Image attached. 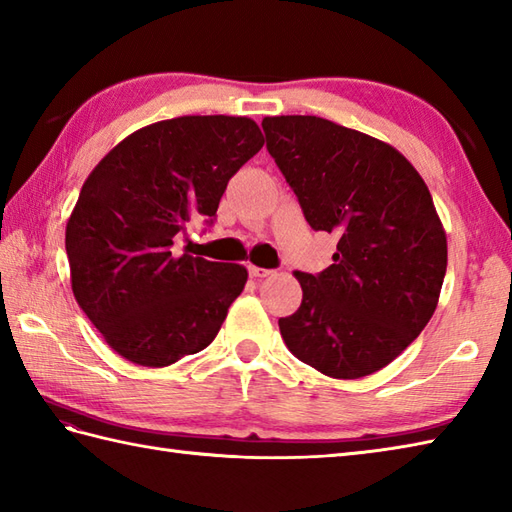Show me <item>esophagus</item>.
<instances>
[{
  "label": "esophagus",
  "mask_w": 512,
  "mask_h": 512,
  "mask_svg": "<svg viewBox=\"0 0 512 512\" xmlns=\"http://www.w3.org/2000/svg\"><path fill=\"white\" fill-rule=\"evenodd\" d=\"M248 273H250V277H255V279H264V277H268V275H273V270L259 268V266L250 264V266H248Z\"/></svg>",
  "instance_id": "1"
}]
</instances>
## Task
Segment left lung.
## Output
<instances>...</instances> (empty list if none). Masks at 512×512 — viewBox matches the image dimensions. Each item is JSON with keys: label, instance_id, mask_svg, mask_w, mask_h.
I'll use <instances>...</instances> for the list:
<instances>
[{"label": "left lung", "instance_id": "8db88e82", "mask_svg": "<svg viewBox=\"0 0 512 512\" xmlns=\"http://www.w3.org/2000/svg\"><path fill=\"white\" fill-rule=\"evenodd\" d=\"M266 147L314 231L339 235L334 264L295 273L303 299L279 319L299 361L330 378L389 365L436 312L447 233L398 149L319 116H266Z\"/></svg>", "mask_w": 512, "mask_h": 512}]
</instances>
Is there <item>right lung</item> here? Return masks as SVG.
I'll use <instances>...</instances> for the list:
<instances>
[{
  "label": "right lung",
  "mask_w": 512,
  "mask_h": 512,
  "mask_svg": "<svg viewBox=\"0 0 512 512\" xmlns=\"http://www.w3.org/2000/svg\"><path fill=\"white\" fill-rule=\"evenodd\" d=\"M264 147L246 116H178L123 138L92 169L65 226L74 299L127 361L167 367L220 332L248 270L171 255L191 217H215L237 169Z\"/></svg>",
  "instance_id": "right-lung-1"
}]
</instances>
